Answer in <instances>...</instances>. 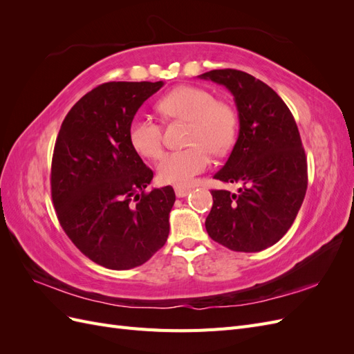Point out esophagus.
I'll use <instances>...</instances> for the list:
<instances>
[{"instance_id":"34e87169","label":"esophagus","mask_w":354,"mask_h":354,"mask_svg":"<svg viewBox=\"0 0 354 354\" xmlns=\"http://www.w3.org/2000/svg\"><path fill=\"white\" fill-rule=\"evenodd\" d=\"M174 190H176V196L177 198H185L192 192L190 187H185V186H176Z\"/></svg>"}]
</instances>
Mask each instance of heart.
<instances>
[{
    "mask_svg": "<svg viewBox=\"0 0 354 354\" xmlns=\"http://www.w3.org/2000/svg\"><path fill=\"white\" fill-rule=\"evenodd\" d=\"M158 109L169 120L190 124L186 140L192 146L168 152L158 165V178L165 185H190L208 168L209 151L217 155L227 152L236 137V113L205 88L178 87L159 100ZM128 140L140 156L156 159L162 153V127L152 116L137 113L128 125Z\"/></svg>",
    "mask_w": 354,
    "mask_h": 354,
    "instance_id": "b5f03b06",
    "label": "heart"
}]
</instances>
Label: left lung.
Masks as SVG:
<instances>
[{"label":"left lung","instance_id":"1","mask_svg":"<svg viewBox=\"0 0 354 354\" xmlns=\"http://www.w3.org/2000/svg\"><path fill=\"white\" fill-rule=\"evenodd\" d=\"M234 99L239 134L214 178L239 183L236 194L212 190L205 227L212 241L238 252H259L292 226L307 190V160L291 111L269 85L236 69L199 75Z\"/></svg>","mask_w":354,"mask_h":354}]
</instances>
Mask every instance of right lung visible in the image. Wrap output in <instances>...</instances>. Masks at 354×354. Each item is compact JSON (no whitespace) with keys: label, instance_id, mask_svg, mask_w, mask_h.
I'll use <instances>...</instances> for the list:
<instances>
[{"label":"right lung","instance_id":"right-lung-1","mask_svg":"<svg viewBox=\"0 0 354 354\" xmlns=\"http://www.w3.org/2000/svg\"><path fill=\"white\" fill-rule=\"evenodd\" d=\"M164 82H106L63 121L51 162V198L73 245L106 269L142 266L162 248L176 202L171 186L145 192L153 171L128 140V125Z\"/></svg>","mask_w":354,"mask_h":354}]
</instances>
